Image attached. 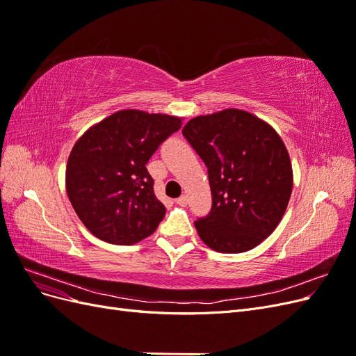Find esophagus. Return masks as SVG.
<instances>
[{"label":"esophagus","instance_id":"obj_1","mask_svg":"<svg viewBox=\"0 0 356 356\" xmlns=\"http://www.w3.org/2000/svg\"><path fill=\"white\" fill-rule=\"evenodd\" d=\"M175 203H177V204H179V207H187L188 197H187L186 195H182V196H179V197L175 200Z\"/></svg>","mask_w":356,"mask_h":356}]
</instances>
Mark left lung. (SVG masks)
I'll use <instances>...</instances> for the list:
<instances>
[{"label":"left lung","instance_id":"obj_1","mask_svg":"<svg viewBox=\"0 0 356 356\" xmlns=\"http://www.w3.org/2000/svg\"><path fill=\"white\" fill-rule=\"evenodd\" d=\"M182 135L208 168L212 208L195 221L200 239L224 254L260 245L281 222L293 191L281 136L238 108L191 118Z\"/></svg>","mask_w":356,"mask_h":356}]
</instances>
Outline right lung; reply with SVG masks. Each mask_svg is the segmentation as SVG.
<instances>
[{
	"mask_svg": "<svg viewBox=\"0 0 356 356\" xmlns=\"http://www.w3.org/2000/svg\"><path fill=\"white\" fill-rule=\"evenodd\" d=\"M179 117L122 110L86 131L67 163V195L96 238L134 245L165 218L147 163L159 145L179 131Z\"/></svg>",
	"mask_w": 356,
	"mask_h": 356,
	"instance_id": "add662e5",
	"label": "right lung"
}]
</instances>
